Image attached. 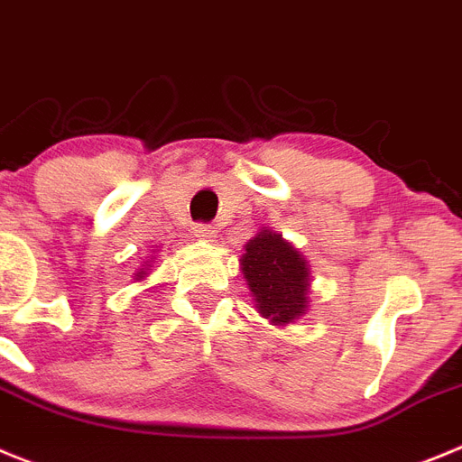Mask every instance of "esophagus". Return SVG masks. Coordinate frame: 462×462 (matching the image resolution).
<instances>
[{
  "instance_id": "esophagus-1",
  "label": "esophagus",
  "mask_w": 462,
  "mask_h": 462,
  "mask_svg": "<svg viewBox=\"0 0 462 462\" xmlns=\"http://www.w3.org/2000/svg\"><path fill=\"white\" fill-rule=\"evenodd\" d=\"M193 232H195V236H200V239H205V241H211L218 230H216V226H211V223H195Z\"/></svg>"
}]
</instances>
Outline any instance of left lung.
Masks as SVG:
<instances>
[{
	"instance_id": "8db88e82",
	"label": "left lung",
	"mask_w": 462,
	"mask_h": 462,
	"mask_svg": "<svg viewBox=\"0 0 462 462\" xmlns=\"http://www.w3.org/2000/svg\"><path fill=\"white\" fill-rule=\"evenodd\" d=\"M241 269L257 310L276 324H288L306 310L309 269L306 260L282 241L281 235L262 230L246 244Z\"/></svg>"
}]
</instances>
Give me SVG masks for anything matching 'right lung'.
I'll return each mask as SVG.
<instances>
[{
  "mask_svg": "<svg viewBox=\"0 0 462 462\" xmlns=\"http://www.w3.org/2000/svg\"><path fill=\"white\" fill-rule=\"evenodd\" d=\"M144 276V272H138V278H143Z\"/></svg>",
  "mask_w": 462,
  "mask_h": 462,
  "instance_id": "obj_1",
  "label": "right lung"
}]
</instances>
